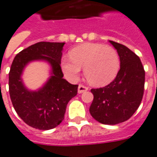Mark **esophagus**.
<instances>
[{"instance_id":"obj_1","label":"esophagus","mask_w":157,"mask_h":157,"mask_svg":"<svg viewBox=\"0 0 157 157\" xmlns=\"http://www.w3.org/2000/svg\"><path fill=\"white\" fill-rule=\"evenodd\" d=\"M88 90V88L86 86H84L82 85H79L78 86V93L79 94H81L85 91H87Z\"/></svg>"}]
</instances>
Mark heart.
I'll use <instances>...</instances> for the list:
<instances>
[{"label":"heart","mask_w":157,"mask_h":157,"mask_svg":"<svg viewBox=\"0 0 157 157\" xmlns=\"http://www.w3.org/2000/svg\"><path fill=\"white\" fill-rule=\"evenodd\" d=\"M62 70L71 81H77L84 67L90 84L105 86L115 79L120 69L118 52L110 46L98 43H86L71 50L70 57L62 60Z\"/></svg>","instance_id":"heart-1"}]
</instances>
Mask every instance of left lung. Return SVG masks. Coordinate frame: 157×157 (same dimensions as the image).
Here are the masks:
<instances>
[{"instance_id": "8db88e82", "label": "left lung", "mask_w": 157, "mask_h": 157, "mask_svg": "<svg viewBox=\"0 0 157 157\" xmlns=\"http://www.w3.org/2000/svg\"><path fill=\"white\" fill-rule=\"evenodd\" d=\"M120 58V69L110 84L92 89L90 113L100 124L115 125L126 121L139 107L144 92L145 71L142 62L128 48L110 41Z\"/></svg>"}]
</instances>
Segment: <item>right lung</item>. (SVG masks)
I'll list each match as a JSON object with an SVG mask.
<instances>
[{
    "label": "right lung",
    "instance_id": "right-lung-1",
    "mask_svg": "<svg viewBox=\"0 0 157 157\" xmlns=\"http://www.w3.org/2000/svg\"><path fill=\"white\" fill-rule=\"evenodd\" d=\"M65 43L39 42L15 57L9 73V91L12 105L24 122L34 128L49 130L63 119L68 102L77 94L78 85L63 78L61 59ZM32 61H45L50 66V77L38 90L28 89L22 75Z\"/></svg>",
    "mask_w": 157,
    "mask_h": 157
}]
</instances>
